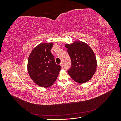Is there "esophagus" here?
I'll list each match as a JSON object with an SVG mask.
<instances>
[{
	"mask_svg": "<svg viewBox=\"0 0 121 121\" xmlns=\"http://www.w3.org/2000/svg\"><path fill=\"white\" fill-rule=\"evenodd\" d=\"M60 66L61 67V68H63V63H61L60 64Z\"/></svg>",
	"mask_w": 121,
	"mask_h": 121,
	"instance_id": "34e87169",
	"label": "esophagus"
}]
</instances>
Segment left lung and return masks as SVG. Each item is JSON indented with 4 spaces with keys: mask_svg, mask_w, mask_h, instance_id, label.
Returning <instances> with one entry per match:
<instances>
[{
    "mask_svg": "<svg viewBox=\"0 0 121 121\" xmlns=\"http://www.w3.org/2000/svg\"><path fill=\"white\" fill-rule=\"evenodd\" d=\"M65 47L71 60L69 75L75 81L84 83L92 77L97 67L96 58L93 50L86 43L77 41Z\"/></svg>",
    "mask_w": 121,
    "mask_h": 121,
    "instance_id": "8db88e82",
    "label": "left lung"
}]
</instances>
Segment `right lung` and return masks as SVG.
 <instances>
[{
  "label": "right lung",
  "instance_id": "1",
  "mask_svg": "<svg viewBox=\"0 0 121 121\" xmlns=\"http://www.w3.org/2000/svg\"><path fill=\"white\" fill-rule=\"evenodd\" d=\"M52 43H40L33 49L28 61L29 76L37 85L49 87L56 81L61 67L50 52Z\"/></svg>",
  "mask_w": 121,
  "mask_h": 121
}]
</instances>
